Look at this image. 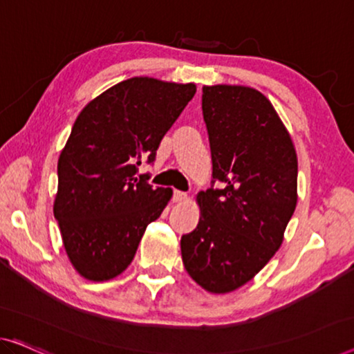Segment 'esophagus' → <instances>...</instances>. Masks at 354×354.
<instances>
[{"mask_svg":"<svg viewBox=\"0 0 354 354\" xmlns=\"http://www.w3.org/2000/svg\"><path fill=\"white\" fill-rule=\"evenodd\" d=\"M187 200V194L186 192H181V191H175L173 194V202L175 203H183Z\"/></svg>","mask_w":354,"mask_h":354,"instance_id":"esophagus-1","label":"esophagus"}]
</instances>
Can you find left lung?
Listing matches in <instances>:
<instances>
[{
	"label": "left lung",
	"instance_id": "1",
	"mask_svg": "<svg viewBox=\"0 0 354 354\" xmlns=\"http://www.w3.org/2000/svg\"><path fill=\"white\" fill-rule=\"evenodd\" d=\"M213 179L197 194L200 219L183 235L186 272L211 294L246 284L275 256L297 205V154L266 95L246 86H203ZM213 181V183H214Z\"/></svg>",
	"mask_w": 354,
	"mask_h": 354
}]
</instances>
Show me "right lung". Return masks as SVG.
<instances>
[{"mask_svg":"<svg viewBox=\"0 0 354 354\" xmlns=\"http://www.w3.org/2000/svg\"><path fill=\"white\" fill-rule=\"evenodd\" d=\"M194 82L136 76L109 87L79 113L59 157L54 216L71 266L108 281L133 261L141 236L173 191L136 178L195 95Z\"/></svg>","mask_w":354,"mask_h":354,"instance_id":"obj_1","label":"right lung"}]
</instances>
